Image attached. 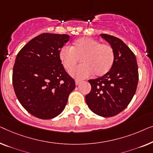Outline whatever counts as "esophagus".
<instances>
[{
    "mask_svg": "<svg viewBox=\"0 0 153 153\" xmlns=\"http://www.w3.org/2000/svg\"><path fill=\"white\" fill-rule=\"evenodd\" d=\"M75 82H76V85H78L81 82V80H79V79H76V80H75Z\"/></svg>",
    "mask_w": 153,
    "mask_h": 153,
    "instance_id": "esophagus-1",
    "label": "esophagus"
}]
</instances>
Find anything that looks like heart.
I'll use <instances>...</instances> for the list:
<instances>
[{
	"instance_id": "b5f03b06",
	"label": "heart",
	"mask_w": 153,
	"mask_h": 153,
	"mask_svg": "<svg viewBox=\"0 0 153 153\" xmlns=\"http://www.w3.org/2000/svg\"><path fill=\"white\" fill-rule=\"evenodd\" d=\"M60 62L70 71L81 59L83 64L71 72L77 78H85L94 74L103 76L111 69L114 63V51L110 45L100 44L89 37H81L75 41L71 47L63 46L59 51Z\"/></svg>"
}]
</instances>
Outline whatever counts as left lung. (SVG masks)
I'll return each mask as SVG.
<instances>
[{
    "label": "left lung",
    "instance_id": "1",
    "mask_svg": "<svg viewBox=\"0 0 153 153\" xmlns=\"http://www.w3.org/2000/svg\"><path fill=\"white\" fill-rule=\"evenodd\" d=\"M100 36L114 51V63L105 76L89 79L91 90L85 98L94 113L111 117L124 110L132 100L139 80L138 66L134 53L122 40L107 34Z\"/></svg>",
    "mask_w": 153,
    "mask_h": 153
}]
</instances>
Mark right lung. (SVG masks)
Wrapping results in <instances>:
<instances>
[{
	"mask_svg": "<svg viewBox=\"0 0 153 153\" xmlns=\"http://www.w3.org/2000/svg\"><path fill=\"white\" fill-rule=\"evenodd\" d=\"M68 39L67 34H41L16 55L12 74L15 94L25 110L39 119L59 115L76 87L59 58Z\"/></svg>",
	"mask_w": 153,
	"mask_h": 153,
	"instance_id": "obj_1",
	"label": "right lung"
}]
</instances>
